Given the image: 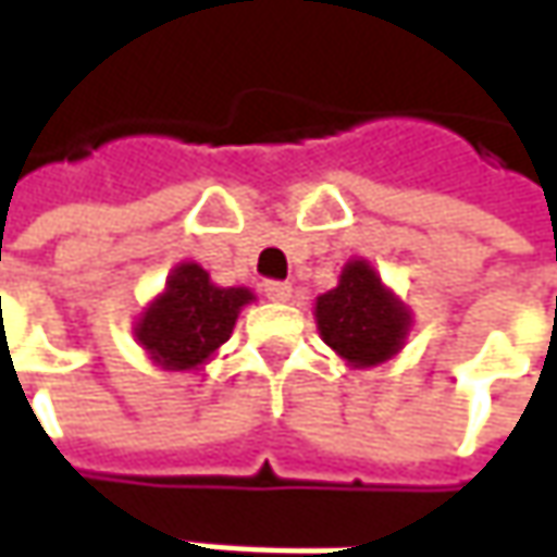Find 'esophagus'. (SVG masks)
<instances>
[{"instance_id":"obj_1","label":"esophagus","mask_w":557,"mask_h":557,"mask_svg":"<svg viewBox=\"0 0 557 557\" xmlns=\"http://www.w3.org/2000/svg\"><path fill=\"white\" fill-rule=\"evenodd\" d=\"M263 294H267L269 300H288L290 285L288 282H275V278H269V282H263Z\"/></svg>"}]
</instances>
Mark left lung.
<instances>
[{
	"mask_svg": "<svg viewBox=\"0 0 557 557\" xmlns=\"http://www.w3.org/2000/svg\"><path fill=\"white\" fill-rule=\"evenodd\" d=\"M315 322L325 344L354 366L384 362L403 347L409 312L366 260H354L341 272V285L315 300Z\"/></svg>",
	"mask_w": 557,
	"mask_h": 557,
	"instance_id": "8db88e82",
	"label": "left lung"
}]
</instances>
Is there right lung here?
<instances>
[{"label": "right lung", "instance_id": "1", "mask_svg": "<svg viewBox=\"0 0 557 557\" xmlns=\"http://www.w3.org/2000/svg\"><path fill=\"white\" fill-rule=\"evenodd\" d=\"M247 300V288H216L198 263H183L141 315L136 337L163 369H191L228 341Z\"/></svg>", "mask_w": 557, "mask_h": 557}]
</instances>
